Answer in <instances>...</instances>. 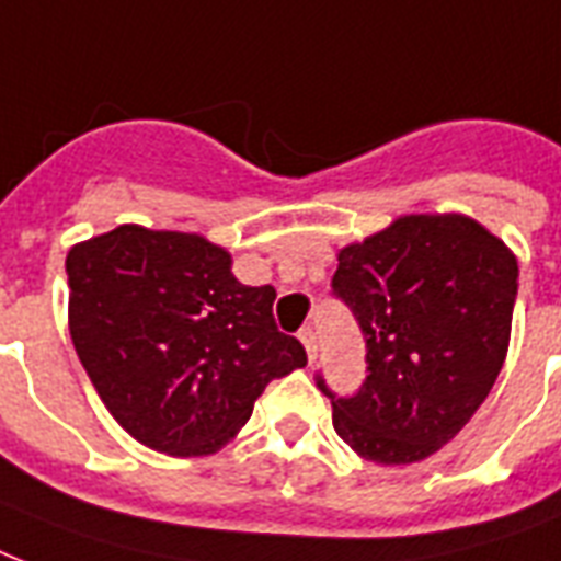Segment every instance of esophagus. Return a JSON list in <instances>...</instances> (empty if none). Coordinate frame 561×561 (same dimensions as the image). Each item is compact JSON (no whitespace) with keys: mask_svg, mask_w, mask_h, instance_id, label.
<instances>
[{"mask_svg":"<svg viewBox=\"0 0 561 561\" xmlns=\"http://www.w3.org/2000/svg\"><path fill=\"white\" fill-rule=\"evenodd\" d=\"M298 340L304 342V348H307V357H310V363H312V359H316V354H319V336H316V330L301 328Z\"/></svg>","mask_w":561,"mask_h":561,"instance_id":"34e87169","label":"esophagus"}]
</instances>
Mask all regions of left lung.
<instances>
[{"mask_svg": "<svg viewBox=\"0 0 561 561\" xmlns=\"http://www.w3.org/2000/svg\"><path fill=\"white\" fill-rule=\"evenodd\" d=\"M366 340L354 394L319 389L333 427L380 466L421 462L466 427L510 348L518 263L468 216H401L340 251L330 280Z\"/></svg>", "mask_w": 561, "mask_h": 561, "instance_id": "left-lung-1", "label": "left lung"}]
</instances>
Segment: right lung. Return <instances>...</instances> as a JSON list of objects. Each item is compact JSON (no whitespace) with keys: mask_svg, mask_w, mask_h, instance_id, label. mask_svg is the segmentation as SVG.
<instances>
[{"mask_svg":"<svg viewBox=\"0 0 561 561\" xmlns=\"http://www.w3.org/2000/svg\"><path fill=\"white\" fill-rule=\"evenodd\" d=\"M69 333L95 392L151 450L204 457L237 436L307 351L198 233L119 225L67 254Z\"/></svg>","mask_w":561,"mask_h":561,"instance_id":"obj_1","label":"right lung"}]
</instances>
